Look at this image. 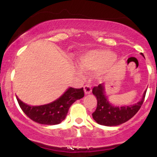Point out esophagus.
Here are the masks:
<instances>
[{
  "mask_svg": "<svg viewBox=\"0 0 157 157\" xmlns=\"http://www.w3.org/2000/svg\"><path fill=\"white\" fill-rule=\"evenodd\" d=\"M83 88H84L85 94H89L91 93L92 89H91V86H89V85H86V86H84Z\"/></svg>",
  "mask_w": 157,
  "mask_h": 157,
  "instance_id": "esophagus-1",
  "label": "esophagus"
}]
</instances>
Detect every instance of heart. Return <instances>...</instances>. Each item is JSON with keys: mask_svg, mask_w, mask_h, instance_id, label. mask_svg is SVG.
<instances>
[{"mask_svg": "<svg viewBox=\"0 0 157 157\" xmlns=\"http://www.w3.org/2000/svg\"><path fill=\"white\" fill-rule=\"evenodd\" d=\"M116 55L109 50H91L85 53L79 58L80 67L86 71H94L106 67L113 62ZM78 73L82 75V71Z\"/></svg>", "mask_w": 157, "mask_h": 157, "instance_id": "1", "label": "heart"}]
</instances>
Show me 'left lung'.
Segmentation results:
<instances>
[{
  "label": "left lung",
  "instance_id": "left-lung-1",
  "mask_svg": "<svg viewBox=\"0 0 157 157\" xmlns=\"http://www.w3.org/2000/svg\"><path fill=\"white\" fill-rule=\"evenodd\" d=\"M143 56V54L141 53ZM104 86L100 84L93 88L92 93L97 100V105L92 113L94 120L100 125L105 126H116L127 122L138 112L145 100L146 91L143 94L142 100L134 105L118 107L113 106L108 101L105 95Z\"/></svg>",
  "mask_w": 157,
  "mask_h": 157
}]
</instances>
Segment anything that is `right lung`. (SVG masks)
Returning <instances> with one entry per match:
<instances>
[{"label":"right lung","instance_id":"right-lung-1","mask_svg":"<svg viewBox=\"0 0 157 157\" xmlns=\"http://www.w3.org/2000/svg\"><path fill=\"white\" fill-rule=\"evenodd\" d=\"M84 97L83 88H68L60 98L44 105L31 106L17 97L18 104L25 114L32 120L43 125H57L65 120L70 106Z\"/></svg>","mask_w":157,"mask_h":157}]
</instances>
